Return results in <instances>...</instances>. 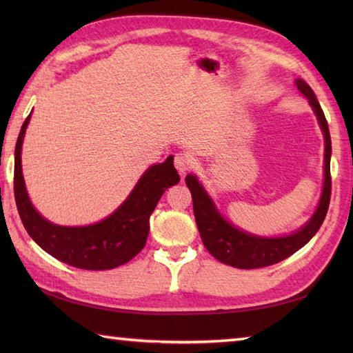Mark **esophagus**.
I'll list each match as a JSON object with an SVG mask.
<instances>
[{
	"mask_svg": "<svg viewBox=\"0 0 353 353\" xmlns=\"http://www.w3.org/2000/svg\"><path fill=\"white\" fill-rule=\"evenodd\" d=\"M174 165H176V168H177L179 172H181V174H185V172L191 168L192 157L188 156V154L179 153V154H176V157H174Z\"/></svg>",
	"mask_w": 353,
	"mask_h": 353,
	"instance_id": "obj_1",
	"label": "esophagus"
}]
</instances>
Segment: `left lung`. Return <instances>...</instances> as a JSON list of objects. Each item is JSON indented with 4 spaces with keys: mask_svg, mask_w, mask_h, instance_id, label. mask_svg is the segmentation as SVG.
Wrapping results in <instances>:
<instances>
[{
    "mask_svg": "<svg viewBox=\"0 0 353 353\" xmlns=\"http://www.w3.org/2000/svg\"><path fill=\"white\" fill-rule=\"evenodd\" d=\"M296 86L301 94L308 99L325 137L323 191H321L316 212L312 214L305 226L296 230L294 234L276 238L247 234V232L229 223L219 212V209H216L212 199L209 197L203 185L199 182L197 176L188 174L185 177L186 186L190 188L192 196L194 216H196L201 241H203L208 252L223 264L244 270L277 264V262L291 256L299 249H302L317 234L321 223L325 220L329 200H331V134H329V127L323 110H321L320 103L317 101V97L312 92V89L303 80H296Z\"/></svg>",
    "mask_w": 353,
    "mask_h": 353,
    "instance_id": "obj_1",
    "label": "left lung"
}]
</instances>
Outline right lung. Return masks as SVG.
Wrapping results in <instances>:
<instances>
[{"instance_id":"right-lung-1","label":"right lung","mask_w":353,"mask_h":353,"mask_svg":"<svg viewBox=\"0 0 353 353\" xmlns=\"http://www.w3.org/2000/svg\"><path fill=\"white\" fill-rule=\"evenodd\" d=\"M30 114L21 127L14 147V200L21 221L33 241L52 258L81 270H110L125 264L144 249L150 215L170 186L179 183L177 171L168 156L152 165L121 206L106 219L89 226H59L36 211L27 194L22 176L21 152Z\"/></svg>"}]
</instances>
